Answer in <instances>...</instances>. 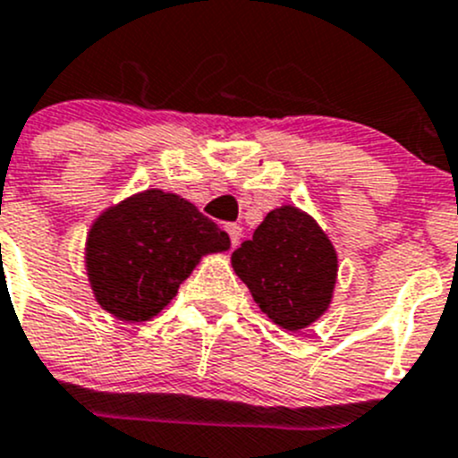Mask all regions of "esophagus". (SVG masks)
<instances>
[{
    "label": "esophagus",
    "mask_w": 458,
    "mask_h": 458,
    "mask_svg": "<svg viewBox=\"0 0 458 458\" xmlns=\"http://www.w3.org/2000/svg\"><path fill=\"white\" fill-rule=\"evenodd\" d=\"M225 233L230 234V243L237 246L239 239H242V225L239 224H225Z\"/></svg>",
    "instance_id": "34e87169"
}]
</instances>
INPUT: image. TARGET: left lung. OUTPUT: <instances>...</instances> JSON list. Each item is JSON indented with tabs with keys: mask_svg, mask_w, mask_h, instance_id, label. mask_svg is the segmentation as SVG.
<instances>
[{
	"mask_svg": "<svg viewBox=\"0 0 458 458\" xmlns=\"http://www.w3.org/2000/svg\"><path fill=\"white\" fill-rule=\"evenodd\" d=\"M233 268L275 324L297 331L327 310L337 257L309 215L284 206L268 212L252 239L233 252Z\"/></svg>",
	"mask_w": 458,
	"mask_h": 458,
	"instance_id": "left-lung-1",
	"label": "left lung"
}]
</instances>
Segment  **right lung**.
<instances>
[{"label":"right lung","mask_w":458,"mask_h":458,"mask_svg":"<svg viewBox=\"0 0 458 458\" xmlns=\"http://www.w3.org/2000/svg\"><path fill=\"white\" fill-rule=\"evenodd\" d=\"M228 233L176 194L148 190L106 210L87 239L96 300L130 322L157 315L206 252L228 250Z\"/></svg>","instance_id":"1"}]
</instances>
